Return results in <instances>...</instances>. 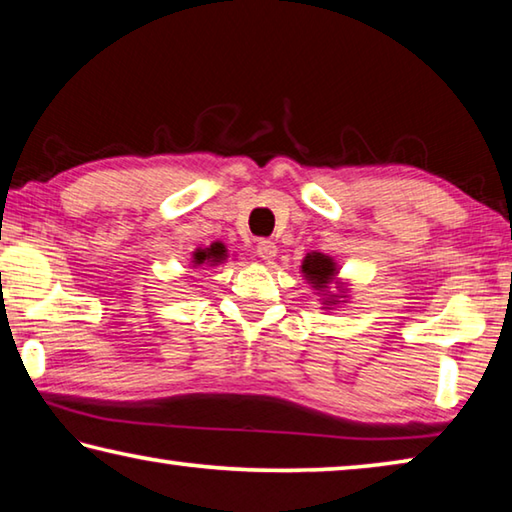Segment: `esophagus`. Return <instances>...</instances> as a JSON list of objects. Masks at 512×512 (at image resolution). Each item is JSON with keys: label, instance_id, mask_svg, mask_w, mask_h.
<instances>
[{"label": "esophagus", "instance_id": "34e87169", "mask_svg": "<svg viewBox=\"0 0 512 512\" xmlns=\"http://www.w3.org/2000/svg\"><path fill=\"white\" fill-rule=\"evenodd\" d=\"M255 253L259 259H264V262H271V259L277 255V246L271 239H259L255 246Z\"/></svg>", "mask_w": 512, "mask_h": 512}]
</instances>
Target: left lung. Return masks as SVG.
<instances>
[{
	"label": "left lung",
	"mask_w": 512,
	"mask_h": 512,
	"mask_svg": "<svg viewBox=\"0 0 512 512\" xmlns=\"http://www.w3.org/2000/svg\"><path fill=\"white\" fill-rule=\"evenodd\" d=\"M334 271V262L323 253H311L305 257V262H302V273L307 275V280L314 284L316 289H325L327 282L332 280Z\"/></svg>",
	"instance_id": "8db88e82"
}]
</instances>
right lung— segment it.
<instances>
[{
  "instance_id": "obj_1",
  "label": "right lung",
  "mask_w": 512,
  "mask_h": 512,
  "mask_svg": "<svg viewBox=\"0 0 512 512\" xmlns=\"http://www.w3.org/2000/svg\"><path fill=\"white\" fill-rule=\"evenodd\" d=\"M225 257H228V255H225L223 244H212L207 250H196L194 264H212V266H216V264H221Z\"/></svg>"
}]
</instances>
